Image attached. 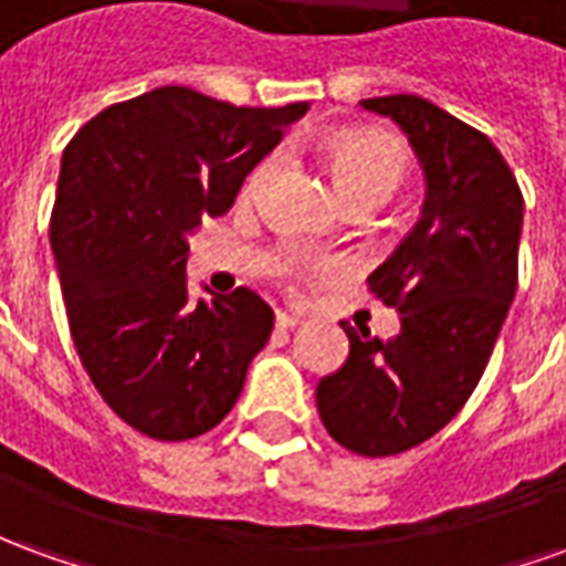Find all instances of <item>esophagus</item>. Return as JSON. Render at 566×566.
I'll return each instance as SVG.
<instances>
[{
	"instance_id": "34e87169",
	"label": "esophagus",
	"mask_w": 566,
	"mask_h": 566,
	"mask_svg": "<svg viewBox=\"0 0 566 566\" xmlns=\"http://www.w3.org/2000/svg\"><path fill=\"white\" fill-rule=\"evenodd\" d=\"M300 315H294V312H282V308H279V312H275V327H282V331H291V327H296V324H300Z\"/></svg>"
}]
</instances>
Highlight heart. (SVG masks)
Segmentation results:
<instances>
[{"mask_svg": "<svg viewBox=\"0 0 566 566\" xmlns=\"http://www.w3.org/2000/svg\"><path fill=\"white\" fill-rule=\"evenodd\" d=\"M327 163H331L333 181L339 187L343 199L376 197L385 202L403 178V154L397 145L381 139H355V136L331 139ZM272 166H275V157L260 163L251 175V187L260 185L272 172Z\"/></svg>", "mask_w": 566, "mask_h": 566, "instance_id": "1", "label": "heart"}]
</instances>
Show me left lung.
<instances>
[{
	"label": "left lung",
	"mask_w": 566,
	"mask_h": 566,
	"mask_svg": "<svg viewBox=\"0 0 566 566\" xmlns=\"http://www.w3.org/2000/svg\"><path fill=\"white\" fill-rule=\"evenodd\" d=\"M409 139L424 172L421 218L369 287L400 312L391 339L348 327V357L318 381L321 421L367 458L400 454L470 400L518 287L524 199L479 129L412 93L360 99Z\"/></svg>",
	"instance_id": "obj_1"
}]
</instances>
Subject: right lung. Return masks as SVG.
Listing matches in <instances>:
<instances>
[{
	"mask_svg": "<svg viewBox=\"0 0 566 566\" xmlns=\"http://www.w3.org/2000/svg\"><path fill=\"white\" fill-rule=\"evenodd\" d=\"M306 112L157 87L99 112L63 150L51 248L69 331L96 391L145 437L221 424L270 339L254 291L190 300V235Z\"/></svg>",
	"mask_w": 566,
	"mask_h": 566,
	"instance_id": "right-lung-1",
	"label": "right lung"
}]
</instances>
